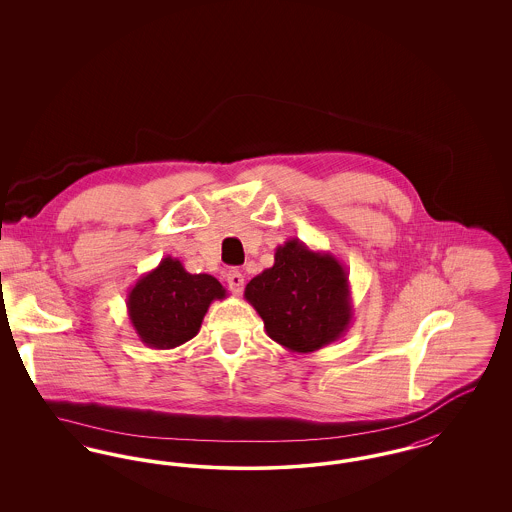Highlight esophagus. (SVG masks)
Wrapping results in <instances>:
<instances>
[{
    "label": "esophagus",
    "mask_w": 512,
    "mask_h": 512,
    "mask_svg": "<svg viewBox=\"0 0 512 512\" xmlns=\"http://www.w3.org/2000/svg\"><path fill=\"white\" fill-rule=\"evenodd\" d=\"M226 282H228V288L234 293H242L244 290V274L240 270H230L226 274Z\"/></svg>",
    "instance_id": "esophagus-1"
}]
</instances>
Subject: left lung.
<instances>
[{
	"label": "left lung",
	"instance_id": "obj_1",
	"mask_svg": "<svg viewBox=\"0 0 512 512\" xmlns=\"http://www.w3.org/2000/svg\"><path fill=\"white\" fill-rule=\"evenodd\" d=\"M244 297L263 318L268 338L292 353H313L340 340L353 320L345 267L297 238L276 247L274 265L251 278Z\"/></svg>",
	"mask_w": 512,
	"mask_h": 512
}]
</instances>
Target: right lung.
Here are the masks:
<instances>
[{
  "label": "right lung",
  "mask_w": 512,
  "mask_h": 512,
  "mask_svg": "<svg viewBox=\"0 0 512 512\" xmlns=\"http://www.w3.org/2000/svg\"><path fill=\"white\" fill-rule=\"evenodd\" d=\"M226 290L211 274H190L167 255L126 295V309L140 341L151 349H174L192 340L205 313Z\"/></svg>",
  "instance_id": "right-lung-1"
}]
</instances>
